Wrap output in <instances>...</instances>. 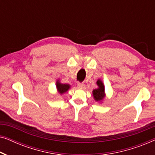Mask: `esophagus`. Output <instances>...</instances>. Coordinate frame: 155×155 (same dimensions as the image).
Masks as SVG:
<instances>
[{
  "instance_id": "1",
  "label": "esophagus",
  "mask_w": 155,
  "mask_h": 155,
  "mask_svg": "<svg viewBox=\"0 0 155 155\" xmlns=\"http://www.w3.org/2000/svg\"><path fill=\"white\" fill-rule=\"evenodd\" d=\"M85 85L83 83H78V87L79 89H84Z\"/></svg>"
}]
</instances>
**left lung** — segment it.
I'll use <instances>...</instances> for the list:
<instances>
[{"instance_id":"1","label":"left lung","mask_w":155,"mask_h":155,"mask_svg":"<svg viewBox=\"0 0 155 155\" xmlns=\"http://www.w3.org/2000/svg\"><path fill=\"white\" fill-rule=\"evenodd\" d=\"M97 84L98 87L94 89L92 91L93 97H94V99L97 102H102L106 97L104 84L102 80L101 79L97 80Z\"/></svg>"}]
</instances>
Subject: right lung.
I'll return each mask as SVG.
<instances>
[{"label":"right lung","instance_id":"1","mask_svg":"<svg viewBox=\"0 0 155 155\" xmlns=\"http://www.w3.org/2000/svg\"><path fill=\"white\" fill-rule=\"evenodd\" d=\"M56 90L58 93H59L61 95L65 94L67 91L69 90V89L71 88V85L69 84H63L61 83V81L59 80H57L56 81Z\"/></svg>","mask_w":155,"mask_h":155}]
</instances>
